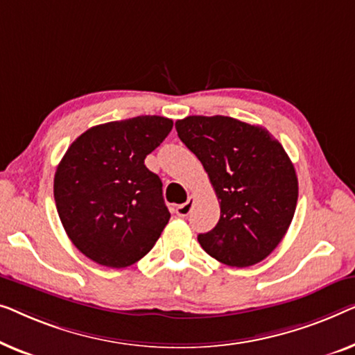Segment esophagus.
I'll return each mask as SVG.
<instances>
[{
	"mask_svg": "<svg viewBox=\"0 0 355 355\" xmlns=\"http://www.w3.org/2000/svg\"><path fill=\"white\" fill-rule=\"evenodd\" d=\"M193 204H194V196H189L187 202L180 204V206L175 207L177 216H178V217H187V216H189V212H191V209H193Z\"/></svg>",
	"mask_w": 355,
	"mask_h": 355,
	"instance_id": "1",
	"label": "esophagus"
}]
</instances>
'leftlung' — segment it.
Returning a JSON list of instances; mask_svg holds the SVG:
<instances>
[{"label":"left lung","mask_w":355,"mask_h":355,"mask_svg":"<svg viewBox=\"0 0 355 355\" xmlns=\"http://www.w3.org/2000/svg\"><path fill=\"white\" fill-rule=\"evenodd\" d=\"M178 138L201 161L220 218L198 234L209 256L230 267L261 262L286 234L297 202V177L278 139L261 125L225 116L175 122Z\"/></svg>","instance_id":"1"}]
</instances>
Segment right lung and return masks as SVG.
I'll list each match as a JSON object with an SVG mask.
<instances>
[{"mask_svg":"<svg viewBox=\"0 0 355 355\" xmlns=\"http://www.w3.org/2000/svg\"><path fill=\"white\" fill-rule=\"evenodd\" d=\"M173 122L139 116L92 127L69 146L54 175L67 236L104 267L122 268L151 251L171 218L162 182L144 166Z\"/></svg>","mask_w":355,"mask_h":355,"instance_id":"1","label":"right lung"}]
</instances>
